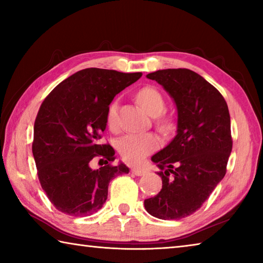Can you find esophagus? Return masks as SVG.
<instances>
[{"mask_svg":"<svg viewBox=\"0 0 263 263\" xmlns=\"http://www.w3.org/2000/svg\"><path fill=\"white\" fill-rule=\"evenodd\" d=\"M131 173H132V174L137 175V176H144V175H146V173H147V172H146L144 168L135 167V168L131 169Z\"/></svg>","mask_w":263,"mask_h":263,"instance_id":"34e87169","label":"esophagus"}]
</instances>
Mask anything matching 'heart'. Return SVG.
<instances>
[{
	"label": "heart",
	"mask_w": 263,
	"mask_h": 263,
	"mask_svg": "<svg viewBox=\"0 0 263 263\" xmlns=\"http://www.w3.org/2000/svg\"><path fill=\"white\" fill-rule=\"evenodd\" d=\"M137 100L139 104L151 116H159L164 110V99L157 88L144 87L137 92ZM118 106L116 102L109 105L106 111V124L111 130H117L118 127ZM158 125L162 130H168L172 126L171 119L159 118ZM160 139L153 133H130L124 136L117 142V149L122 155L124 161L128 163H138L144 160L149 153L158 149Z\"/></svg>",
	"instance_id": "heart-1"
}]
</instances>
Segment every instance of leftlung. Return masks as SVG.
<instances>
[{
	"mask_svg": "<svg viewBox=\"0 0 263 263\" xmlns=\"http://www.w3.org/2000/svg\"><path fill=\"white\" fill-rule=\"evenodd\" d=\"M146 78L174 100L177 130L152 157L162 189L145 199V209L159 219H181L198 210L226 174L232 151L229 108L220 92L190 69H161Z\"/></svg>",
	"mask_w": 263,
	"mask_h": 263,
	"instance_id": "left-lung-1",
	"label": "left lung"
}]
</instances>
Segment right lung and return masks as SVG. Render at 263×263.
I'll return each instance as SVG.
<instances>
[{
  "label": "right lung",
  "mask_w": 263,
  "mask_h": 263,
  "mask_svg": "<svg viewBox=\"0 0 263 263\" xmlns=\"http://www.w3.org/2000/svg\"><path fill=\"white\" fill-rule=\"evenodd\" d=\"M141 75L86 68L64 80L44 100L34 122L32 153L42 188L59 211L92 215L108 198L109 182L128 173L124 163H110L115 151L100 140L114 97ZM95 157L106 160L103 167L91 168Z\"/></svg>",
  "instance_id": "1"
}]
</instances>
